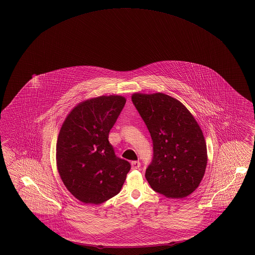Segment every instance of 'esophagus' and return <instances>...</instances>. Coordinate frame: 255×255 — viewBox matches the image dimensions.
Segmentation results:
<instances>
[{"label":"esophagus","instance_id":"34e87169","mask_svg":"<svg viewBox=\"0 0 255 255\" xmlns=\"http://www.w3.org/2000/svg\"><path fill=\"white\" fill-rule=\"evenodd\" d=\"M131 169H138L141 163L138 161H132L131 162Z\"/></svg>","mask_w":255,"mask_h":255}]
</instances>
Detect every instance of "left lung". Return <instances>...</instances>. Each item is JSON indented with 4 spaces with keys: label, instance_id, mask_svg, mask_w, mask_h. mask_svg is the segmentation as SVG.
I'll return each mask as SVG.
<instances>
[{
    "label": "left lung",
    "instance_id": "obj_1",
    "mask_svg": "<svg viewBox=\"0 0 255 255\" xmlns=\"http://www.w3.org/2000/svg\"><path fill=\"white\" fill-rule=\"evenodd\" d=\"M131 101L153 142L147 182L167 198L190 195L200 184L208 162L199 124L182 103L167 94L133 93Z\"/></svg>",
    "mask_w": 255,
    "mask_h": 255
}]
</instances>
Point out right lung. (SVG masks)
<instances>
[{
	"mask_svg": "<svg viewBox=\"0 0 255 255\" xmlns=\"http://www.w3.org/2000/svg\"><path fill=\"white\" fill-rule=\"evenodd\" d=\"M125 103L121 95L91 98L73 108L62 124L56 145L57 168L66 189L85 204L99 205L115 196L131 169L108 141Z\"/></svg>",
	"mask_w": 255,
	"mask_h": 255,
	"instance_id": "right-lung-1",
	"label": "right lung"
}]
</instances>
